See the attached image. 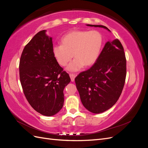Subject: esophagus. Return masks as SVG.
<instances>
[{"label": "esophagus", "mask_w": 148, "mask_h": 148, "mask_svg": "<svg viewBox=\"0 0 148 148\" xmlns=\"http://www.w3.org/2000/svg\"><path fill=\"white\" fill-rule=\"evenodd\" d=\"M69 75H70V78H71V82H73L74 80H75V77H76V75H75V74H73V73H70Z\"/></svg>", "instance_id": "esophagus-1"}]
</instances>
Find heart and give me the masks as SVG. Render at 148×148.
<instances>
[{
	"mask_svg": "<svg viewBox=\"0 0 148 148\" xmlns=\"http://www.w3.org/2000/svg\"><path fill=\"white\" fill-rule=\"evenodd\" d=\"M62 45L52 48L57 62L65 66L73 57L75 59L68 66V70L77 71L84 65L89 66L97 59L102 46V36L99 31L75 30L65 34L61 39Z\"/></svg>",
	"mask_w": 148,
	"mask_h": 148,
	"instance_id": "heart-1",
	"label": "heart"
}]
</instances>
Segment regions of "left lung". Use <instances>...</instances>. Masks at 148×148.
<instances>
[{"label": "left lung", "instance_id": "left-lung-1", "mask_svg": "<svg viewBox=\"0 0 148 148\" xmlns=\"http://www.w3.org/2000/svg\"><path fill=\"white\" fill-rule=\"evenodd\" d=\"M87 26L110 31L105 26ZM126 75L127 61L122 44L118 39L107 42L96 63L75 79L84 107L94 114L111 108L122 92Z\"/></svg>", "mask_w": 148, "mask_h": 148}]
</instances>
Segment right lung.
I'll return each instance as SVG.
<instances>
[{"label":"right lung","instance_id":"1","mask_svg":"<svg viewBox=\"0 0 148 148\" xmlns=\"http://www.w3.org/2000/svg\"><path fill=\"white\" fill-rule=\"evenodd\" d=\"M46 32L39 31L25 46L20 60V79L31 106L43 115L52 116L64 106V89L70 78L53 57L52 38Z\"/></svg>","mask_w":148,"mask_h":148}]
</instances>
